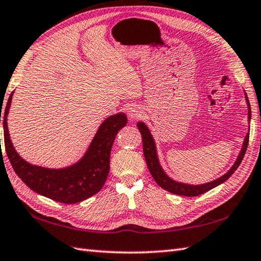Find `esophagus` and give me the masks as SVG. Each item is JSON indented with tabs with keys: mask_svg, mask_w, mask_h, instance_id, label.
I'll list each match as a JSON object with an SVG mask.
<instances>
[{
	"mask_svg": "<svg viewBox=\"0 0 261 261\" xmlns=\"http://www.w3.org/2000/svg\"><path fill=\"white\" fill-rule=\"evenodd\" d=\"M128 116H129V118H130L132 120H136V119H138V118H141V117H142V111H141V108L137 107V106L130 107V108L128 109Z\"/></svg>",
	"mask_w": 261,
	"mask_h": 261,
	"instance_id": "esophagus-1",
	"label": "esophagus"
}]
</instances>
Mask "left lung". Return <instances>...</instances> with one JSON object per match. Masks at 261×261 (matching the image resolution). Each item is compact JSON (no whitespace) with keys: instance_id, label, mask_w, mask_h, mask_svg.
<instances>
[{"instance_id":"left-lung-1","label":"left lung","mask_w":261,"mask_h":261,"mask_svg":"<svg viewBox=\"0 0 261 261\" xmlns=\"http://www.w3.org/2000/svg\"><path fill=\"white\" fill-rule=\"evenodd\" d=\"M246 100L248 103V120L250 121L251 119V108H250V103H249L248 97L246 95ZM137 127L140 129L142 138H143V152L144 156H145V161L148 170L152 174L153 178L155 179V182L158 183L162 189H164L169 192L173 194H177V195H184V196H198L200 194H203L207 191H210L211 189L218 187L221 183L225 182L227 179L233 174L234 171L238 169L242 159L246 154V150L248 147V143H249V133L245 137L244 144H242V148L240 150V153L238 155V159H237L236 163L232 165V167L225 173L224 175L221 177H219L214 181H211L209 183L205 184H199V185H191V184H185V183H179L172 179L169 175L162 169V166L160 165L159 158H158V153H156V146H155V142L154 138L150 134L149 129L147 128V126L142 123V121H138Z\"/></svg>"}]
</instances>
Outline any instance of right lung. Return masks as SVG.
<instances>
[{
	"instance_id": "obj_1",
	"label": "right lung",
	"mask_w": 261,
	"mask_h": 261,
	"mask_svg": "<svg viewBox=\"0 0 261 261\" xmlns=\"http://www.w3.org/2000/svg\"><path fill=\"white\" fill-rule=\"evenodd\" d=\"M12 96L13 92L3 113V129L5 152L16 175L34 192L66 204L82 202L99 192L109 173V159L115 137L127 124L126 115L119 113L105 119L84 158L76 164L65 169H45L23 160L10 140L7 120Z\"/></svg>"
}]
</instances>
